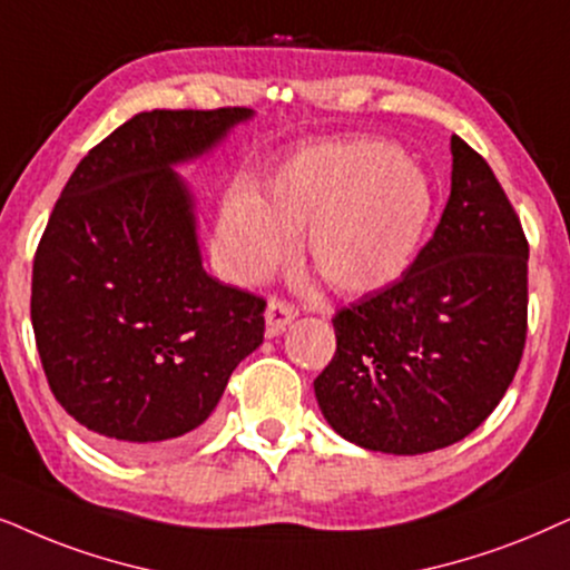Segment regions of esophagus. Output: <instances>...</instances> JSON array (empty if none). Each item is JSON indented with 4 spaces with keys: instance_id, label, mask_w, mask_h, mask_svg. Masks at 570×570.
<instances>
[{
    "instance_id": "obj_1",
    "label": "esophagus",
    "mask_w": 570,
    "mask_h": 570,
    "mask_svg": "<svg viewBox=\"0 0 570 570\" xmlns=\"http://www.w3.org/2000/svg\"><path fill=\"white\" fill-rule=\"evenodd\" d=\"M295 316H298V308H295L293 303L272 298L267 306V314H264V320H267V337H277L279 332L295 320Z\"/></svg>"
}]
</instances>
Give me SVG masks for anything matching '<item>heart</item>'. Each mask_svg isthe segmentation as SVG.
Listing matches in <instances>:
<instances>
[{
  "mask_svg": "<svg viewBox=\"0 0 570 570\" xmlns=\"http://www.w3.org/2000/svg\"><path fill=\"white\" fill-rule=\"evenodd\" d=\"M430 177L397 144L351 138L295 154L267 180L227 190L217 256L235 283H258L306 243L312 267L343 295H366L401 279L430 230Z\"/></svg>",
  "mask_w": 570,
  "mask_h": 570,
  "instance_id": "heart-1",
  "label": "heart"
}]
</instances>
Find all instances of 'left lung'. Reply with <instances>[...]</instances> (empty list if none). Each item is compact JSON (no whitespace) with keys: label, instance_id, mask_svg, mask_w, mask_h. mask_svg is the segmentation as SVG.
Returning a JSON list of instances; mask_svg holds the SVG:
<instances>
[{"label":"left lung","instance_id":"left-lung-1","mask_svg":"<svg viewBox=\"0 0 570 570\" xmlns=\"http://www.w3.org/2000/svg\"><path fill=\"white\" fill-rule=\"evenodd\" d=\"M440 225L409 272L335 314L337 351L314 380L324 419L366 450L419 455L476 430L527 345L529 240L463 138Z\"/></svg>","mask_w":570,"mask_h":570}]
</instances>
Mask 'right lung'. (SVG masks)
Instances as JSON below:
<instances>
[{
    "label": "right lung",
    "instance_id": "1",
    "mask_svg": "<svg viewBox=\"0 0 570 570\" xmlns=\"http://www.w3.org/2000/svg\"><path fill=\"white\" fill-rule=\"evenodd\" d=\"M246 107L154 109L70 175L33 256L31 322L57 403L107 450L186 442L264 340L267 301L202 267L194 198L175 173Z\"/></svg>",
    "mask_w": 570,
    "mask_h": 570
}]
</instances>
